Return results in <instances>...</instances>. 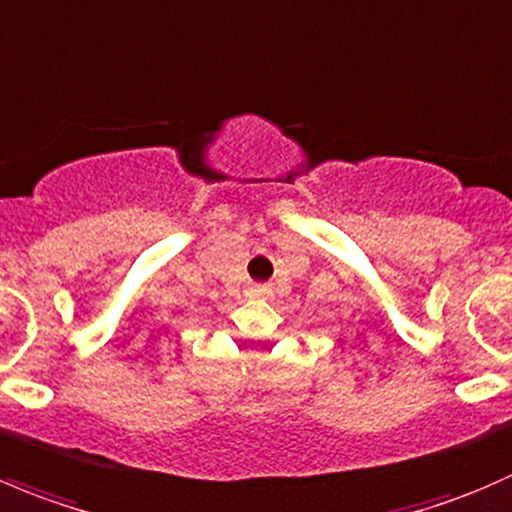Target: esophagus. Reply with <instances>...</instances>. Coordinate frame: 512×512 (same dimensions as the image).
I'll return each mask as SVG.
<instances>
[{
  "label": "esophagus",
  "instance_id": "1",
  "mask_svg": "<svg viewBox=\"0 0 512 512\" xmlns=\"http://www.w3.org/2000/svg\"><path fill=\"white\" fill-rule=\"evenodd\" d=\"M250 295H255V297H262V295H270V287L267 285H255L250 290Z\"/></svg>",
  "mask_w": 512,
  "mask_h": 512
}]
</instances>
